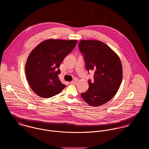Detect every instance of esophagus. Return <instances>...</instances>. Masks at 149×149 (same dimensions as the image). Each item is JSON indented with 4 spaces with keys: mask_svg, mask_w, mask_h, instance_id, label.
<instances>
[{
    "mask_svg": "<svg viewBox=\"0 0 149 149\" xmlns=\"http://www.w3.org/2000/svg\"><path fill=\"white\" fill-rule=\"evenodd\" d=\"M70 83L71 84H74V85H75V84H76V80H73V81H71Z\"/></svg>",
    "mask_w": 149,
    "mask_h": 149,
    "instance_id": "obj_1",
    "label": "esophagus"
}]
</instances>
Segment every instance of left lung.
<instances>
[{
	"label": "left lung",
	"instance_id": "obj_1",
	"mask_svg": "<svg viewBox=\"0 0 149 149\" xmlns=\"http://www.w3.org/2000/svg\"><path fill=\"white\" fill-rule=\"evenodd\" d=\"M79 50L84 56L85 67L94 71V81L88 80V89L81 95L91 106H102L117 93L122 80L121 61L118 55L104 43L97 40H81Z\"/></svg>",
	"mask_w": 149,
	"mask_h": 149
}]
</instances>
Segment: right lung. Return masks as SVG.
<instances>
[{"label":"right lung","mask_w":149,"mask_h":149,"mask_svg":"<svg viewBox=\"0 0 149 149\" xmlns=\"http://www.w3.org/2000/svg\"><path fill=\"white\" fill-rule=\"evenodd\" d=\"M77 43V40L50 39L30 53L25 66L26 76L31 88L39 96L49 98L65 88L58 78L59 67Z\"/></svg>","instance_id":"obj_1"}]
</instances>
